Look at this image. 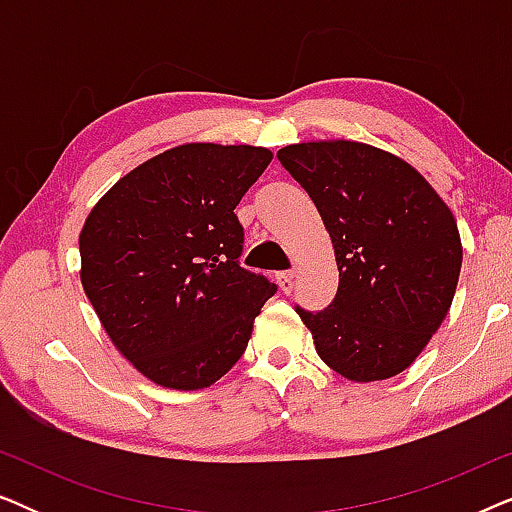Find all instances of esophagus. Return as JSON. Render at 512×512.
Wrapping results in <instances>:
<instances>
[{"instance_id": "obj_1", "label": "esophagus", "mask_w": 512, "mask_h": 512, "mask_svg": "<svg viewBox=\"0 0 512 512\" xmlns=\"http://www.w3.org/2000/svg\"><path fill=\"white\" fill-rule=\"evenodd\" d=\"M293 277H296V272H293V270L277 272V282H279V289H282L284 293H291V291H293Z\"/></svg>"}]
</instances>
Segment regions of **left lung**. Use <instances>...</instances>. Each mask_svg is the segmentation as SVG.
I'll return each instance as SVG.
<instances>
[{"label":"left lung","instance_id":"obj_1","mask_svg":"<svg viewBox=\"0 0 512 512\" xmlns=\"http://www.w3.org/2000/svg\"><path fill=\"white\" fill-rule=\"evenodd\" d=\"M331 235L340 282L324 312L298 310L321 361L352 382L389 380L450 312L464 247L452 209L410 163L352 139L277 151Z\"/></svg>","mask_w":512,"mask_h":512}]
</instances>
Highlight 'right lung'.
Returning <instances> with one entry per match:
<instances>
[{
    "mask_svg": "<svg viewBox=\"0 0 512 512\" xmlns=\"http://www.w3.org/2000/svg\"><path fill=\"white\" fill-rule=\"evenodd\" d=\"M270 160L263 146H172L118 179L83 223V291L118 352L160 387L219 382L275 296L237 263L235 216Z\"/></svg>",
    "mask_w": 512,
    "mask_h": 512,
    "instance_id": "1",
    "label": "right lung"
}]
</instances>
